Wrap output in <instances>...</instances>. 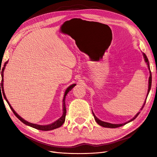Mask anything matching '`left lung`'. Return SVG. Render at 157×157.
<instances>
[{
  "label": "left lung",
  "mask_w": 157,
  "mask_h": 157,
  "mask_svg": "<svg viewBox=\"0 0 157 157\" xmlns=\"http://www.w3.org/2000/svg\"><path fill=\"white\" fill-rule=\"evenodd\" d=\"M143 56H144V60H145V62L146 63V64H147L148 65V67L149 69V71H150V77H149V80H148V93H147V96H146V98H147V96L149 94V92L150 90H151V84H152V74H151V69H150V65H149V61H148V59L147 58V56H146V55L144 54V53H143ZM146 98L145 100V102L144 103V105H143V106H142L141 108V110H142L143 107H144V105H145V103H146ZM92 114L93 115H94V119L95 121H96V123H98V124H99L100 125H101L102 127H104V128H119V127H121L122 125H124L125 124H127V123H129L130 121H133V120H134L136 117H137L138 115L140 114V112L138 113L137 114H136L135 115V117L134 118H132L131 120H129V121H128V122H126L125 123H122V124H113V123H107V122H105V121H101V120L98 119L95 116L94 113L92 112Z\"/></svg>",
  "instance_id": "left-lung-1"
}]
</instances>
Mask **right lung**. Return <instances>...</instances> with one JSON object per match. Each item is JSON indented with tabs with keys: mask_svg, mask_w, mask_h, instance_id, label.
<instances>
[{
	"mask_svg": "<svg viewBox=\"0 0 157 157\" xmlns=\"http://www.w3.org/2000/svg\"><path fill=\"white\" fill-rule=\"evenodd\" d=\"M8 63V61H6L4 66H3V67L1 69H0V73L1 72V76H2V80H1V83L0 84V91H1V93H0V95L1 96L2 94L3 95V96H4L5 99L6 100V101L7 102V103L9 104L10 108H11V111H13V113H14L15 115L17 117L20 121H21L22 123H24V124L27 125L28 126H30L32 127V128H34L35 129H39V130H42V131H49V130H52V129H56L59 128V127H61L63 124V123L65 122V116H66V106H65V97L67 94V93L71 90V89L74 87V86L76 85L75 84H72L71 86H69V87L67 88V90H65V94H64V97H63V115L62 116L60 117L58 120H56V121H55L54 123H51V124H48V125H38V124H34V123H29L27 121H25V120L23 119L22 117H21L15 111L14 109H13L12 108V106H11V105L9 104V102L8 101V100L6 99V96H5V94L4 92V88H3V77H4V75H3V72H4V70H5V67L6 65V63ZM2 92L1 93V92Z\"/></svg>",
	"mask_w": 157,
	"mask_h": 157,
	"instance_id": "add662e5",
	"label": "right lung"
}]
</instances>
